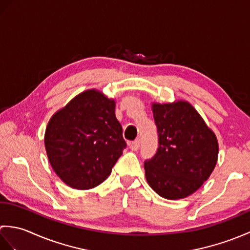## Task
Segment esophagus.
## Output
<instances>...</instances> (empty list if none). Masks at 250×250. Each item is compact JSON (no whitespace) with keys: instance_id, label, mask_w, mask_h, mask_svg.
Listing matches in <instances>:
<instances>
[{"instance_id":"esophagus-1","label":"esophagus","mask_w":250,"mask_h":250,"mask_svg":"<svg viewBox=\"0 0 250 250\" xmlns=\"http://www.w3.org/2000/svg\"><path fill=\"white\" fill-rule=\"evenodd\" d=\"M140 146H141V143H140V140H135L134 142L130 143V148L133 151H136L140 149Z\"/></svg>"}]
</instances>
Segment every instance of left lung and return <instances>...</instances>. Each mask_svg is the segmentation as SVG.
Instances as JSON below:
<instances>
[{
  "mask_svg": "<svg viewBox=\"0 0 250 250\" xmlns=\"http://www.w3.org/2000/svg\"><path fill=\"white\" fill-rule=\"evenodd\" d=\"M159 147L144 163L147 183L162 198L183 199L198 190L218 158L215 133L186 101L152 104Z\"/></svg>",
  "mask_w": 250,
  "mask_h": 250,
  "instance_id": "obj_1",
  "label": "left lung"
}]
</instances>
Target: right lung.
Returning <instances> with one entry per match:
<instances>
[{
	"label": "right lung",
	"mask_w": 250,
	"mask_h": 250,
	"mask_svg": "<svg viewBox=\"0 0 250 250\" xmlns=\"http://www.w3.org/2000/svg\"><path fill=\"white\" fill-rule=\"evenodd\" d=\"M44 141L56 174L79 190L102 184L126 147L115 101L94 89L79 93L51 117Z\"/></svg>",
	"instance_id": "right-lung-1"
}]
</instances>
